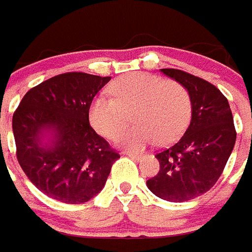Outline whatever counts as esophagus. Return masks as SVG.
I'll use <instances>...</instances> for the list:
<instances>
[{
	"label": "esophagus",
	"instance_id": "34e87169",
	"mask_svg": "<svg viewBox=\"0 0 252 252\" xmlns=\"http://www.w3.org/2000/svg\"><path fill=\"white\" fill-rule=\"evenodd\" d=\"M129 158H132V159H135V160H140L141 158H143V155L141 154H135V152H131V151H128V152H126Z\"/></svg>",
	"mask_w": 252,
	"mask_h": 252
}]
</instances>
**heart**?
I'll return each mask as SVG.
<instances>
[{
	"instance_id": "heart-1",
	"label": "heart",
	"mask_w": 252,
	"mask_h": 252,
	"mask_svg": "<svg viewBox=\"0 0 252 252\" xmlns=\"http://www.w3.org/2000/svg\"><path fill=\"white\" fill-rule=\"evenodd\" d=\"M112 97L98 94L89 107L93 128L108 139H116L129 124L136 126L121 135L123 147L140 151L158 140H178L191 119V97L182 84L150 73L123 76L109 85Z\"/></svg>"
}]
</instances>
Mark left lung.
Returning a JSON list of instances; mask_svg holds the SVG:
<instances>
[{"mask_svg":"<svg viewBox=\"0 0 252 252\" xmlns=\"http://www.w3.org/2000/svg\"><path fill=\"white\" fill-rule=\"evenodd\" d=\"M160 70L189 93L191 123L175 144L156 154L160 169L147 187L167 202H187L220 178L235 145L234 119L228 100L215 85L179 69Z\"/></svg>","mask_w":252,"mask_h":252,"instance_id":"left-lung-1","label":"left lung"}]
</instances>
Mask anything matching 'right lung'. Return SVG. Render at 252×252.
<instances>
[{
  "label": "right lung",
  "mask_w": 252,
  "mask_h": 252,
  "mask_svg": "<svg viewBox=\"0 0 252 252\" xmlns=\"http://www.w3.org/2000/svg\"><path fill=\"white\" fill-rule=\"evenodd\" d=\"M111 80L69 72L28 91L13 115L17 159L46 196L68 204L101 191L120 155L89 124L93 97Z\"/></svg>",
  "instance_id": "1"
}]
</instances>
